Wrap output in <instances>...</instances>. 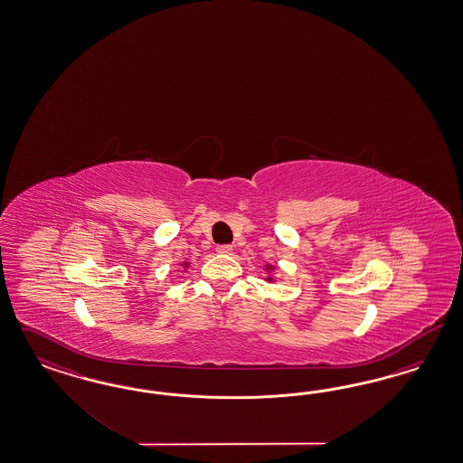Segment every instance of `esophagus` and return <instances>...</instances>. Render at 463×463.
<instances>
[{
	"mask_svg": "<svg viewBox=\"0 0 463 463\" xmlns=\"http://www.w3.org/2000/svg\"><path fill=\"white\" fill-rule=\"evenodd\" d=\"M215 251L219 252V254H231L232 252V246L231 244H219L215 248Z\"/></svg>",
	"mask_w": 463,
	"mask_h": 463,
	"instance_id": "34e87169",
	"label": "esophagus"
}]
</instances>
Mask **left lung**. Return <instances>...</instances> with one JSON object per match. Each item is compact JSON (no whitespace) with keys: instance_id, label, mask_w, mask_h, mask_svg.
Segmentation results:
<instances>
[{"instance_id":"left-lung-1","label":"left lung","mask_w":463,"mask_h":463,"mask_svg":"<svg viewBox=\"0 0 463 463\" xmlns=\"http://www.w3.org/2000/svg\"><path fill=\"white\" fill-rule=\"evenodd\" d=\"M267 269H273V267H269V265H268ZM268 280H271V279H269V277H268Z\"/></svg>"}]
</instances>
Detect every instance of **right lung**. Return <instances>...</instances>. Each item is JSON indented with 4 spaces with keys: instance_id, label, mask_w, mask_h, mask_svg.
I'll use <instances>...</instances> for the list:
<instances>
[{
    "instance_id": "right-lung-1",
    "label": "right lung",
    "mask_w": 463,
    "mask_h": 463,
    "mask_svg": "<svg viewBox=\"0 0 463 463\" xmlns=\"http://www.w3.org/2000/svg\"><path fill=\"white\" fill-rule=\"evenodd\" d=\"M183 265H184V267H188V263H183Z\"/></svg>"
}]
</instances>
